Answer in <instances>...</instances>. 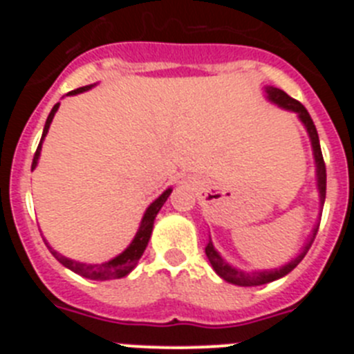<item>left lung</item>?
Masks as SVG:
<instances>
[{
    "instance_id": "left-lung-1",
    "label": "left lung",
    "mask_w": 354,
    "mask_h": 354,
    "mask_svg": "<svg viewBox=\"0 0 354 354\" xmlns=\"http://www.w3.org/2000/svg\"><path fill=\"white\" fill-rule=\"evenodd\" d=\"M266 92H268V97H270L271 101L277 102L278 106H282V108H286V109H290V111H296V113L299 115V118H301L303 124H305L308 134H310L312 147H314L315 162H317L319 193H321V202L324 204V198H326V165H324L323 152H321V145H319V136H317V129H315V126H314V120L310 118V115H308V111H306L305 106H303L299 101H296V99H292L290 95H287L283 90L270 86V88H266ZM315 234H317V228L314 230V236H312L310 243L305 246L303 253H299L298 257L294 259L292 262H289V264H286L283 268H280V270H274V271H261V273L250 274V273H243V271L234 270V268H230V266H228L227 262H223V259L218 255V252L214 250V246H212L211 241H209L207 246H205V255H207L209 262L212 264V268H214L216 273L220 274L223 280H227V282L236 283V286H243V287L262 286V283H270V282H273V280H278V278H282V277H286L287 273H290V271H292L294 268H296V266L303 261V257H305L306 252H308V248H310Z\"/></svg>"
}]
</instances>
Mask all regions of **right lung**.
I'll list each match as a JSON object with an SVG mask.
<instances>
[{
    "label": "right lung",
    "instance_id": "1",
    "mask_svg": "<svg viewBox=\"0 0 354 354\" xmlns=\"http://www.w3.org/2000/svg\"><path fill=\"white\" fill-rule=\"evenodd\" d=\"M88 88L90 86H81V88L72 90V92H68V93H71V95H74V93H81ZM58 106H60V102L53 106L51 113H49L48 120H46L42 138H40L39 147H37V150H35V156H33V162H31V170L37 167V161H39V156H40V149H42V140H44V136L48 134V129H49V126H51L53 117H55ZM170 193H171V189H167V192L162 193L158 200H154V202L150 204V207L147 209L145 216H143V220H142V225H140L138 232H136V236H134V239H133V243L129 245V248H127L126 252H122L118 257L113 259V261L104 262V264H83V262H76V261H71V259L64 257V255H60L58 252H55L51 246H48L49 252H51L53 255H55L56 261L60 262V264H64L65 268H68V270L74 271V273L81 274V277L90 278V280H113V278L126 277L127 273H131V271H133L134 266L138 264L140 257H142L143 252H145L147 245H149L150 234H152V227H154L156 214H158L159 209L162 207V204L167 202V198L170 196ZM46 245H48V243H46Z\"/></svg>",
    "mask_w": 354,
    "mask_h": 354
}]
</instances>
